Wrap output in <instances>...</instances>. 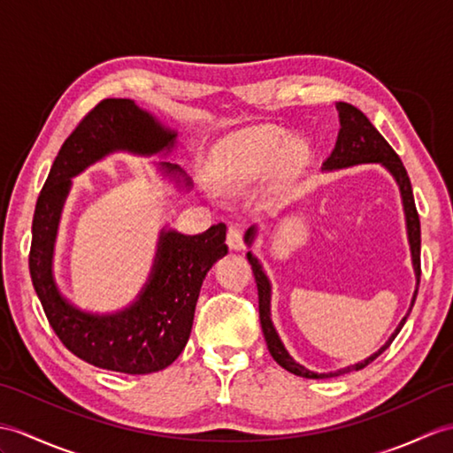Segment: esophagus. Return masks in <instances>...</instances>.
I'll return each instance as SVG.
<instances>
[{
	"label": "esophagus",
	"mask_w": 453,
	"mask_h": 453,
	"mask_svg": "<svg viewBox=\"0 0 453 453\" xmlns=\"http://www.w3.org/2000/svg\"><path fill=\"white\" fill-rule=\"evenodd\" d=\"M226 243L231 250H241L243 249V231H241L237 226H229L227 227V235H226Z\"/></svg>",
	"instance_id": "obj_1"
}]
</instances>
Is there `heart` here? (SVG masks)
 Here are the masks:
<instances>
[{
	"label": "heart",
	"mask_w": 453,
	"mask_h": 453,
	"mask_svg": "<svg viewBox=\"0 0 453 453\" xmlns=\"http://www.w3.org/2000/svg\"><path fill=\"white\" fill-rule=\"evenodd\" d=\"M309 157L301 139L286 136L281 129L262 125L231 134L218 152L214 181L222 191L237 193L265 175L272 165L281 175L297 173Z\"/></svg>",
	"instance_id": "b5f03b06"
}]
</instances>
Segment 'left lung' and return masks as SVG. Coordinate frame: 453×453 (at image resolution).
Here are the masks:
<instances>
[{
    "label": "left lung",
    "instance_id": "left-lung-1",
    "mask_svg": "<svg viewBox=\"0 0 453 453\" xmlns=\"http://www.w3.org/2000/svg\"><path fill=\"white\" fill-rule=\"evenodd\" d=\"M335 108H338V111H340L342 127H340L338 141H335V149L332 150L328 160L324 162V170H338V167L378 162L395 177L399 191H402V198H403L407 235H409V245H411V257H413V266H415L417 286H418V281H420V219H418V212H417L415 198H413V188H411V181H409V175L405 172V165L402 160H399L395 150L390 144H388L384 136L376 131L374 125L369 121V118H366L361 110H357L355 106H351V104H347V102H338L335 104ZM252 237H255V227H250L245 235V241L249 245H250ZM247 258L250 262L252 274H255V281H257L260 326H262V332H265L268 351L272 357H274V361L280 366H283L286 371H289L291 374H297L303 378H332V376H340V374L351 372V371L365 369L366 365L372 363L378 355H382L388 347H390V343L394 342L399 330L403 328L409 312H411V311L407 312V317L399 322L397 330L392 334V338L388 340L386 345H382L374 355H371L369 359L347 366V369H342L338 372H328V374L311 372L304 369V366H301L299 363L293 361L289 353L286 351V347H283V343L280 342L274 326H272V320H270V281H268L265 272H262V266L258 265V260L252 257L250 252H247ZM415 299H417V289H415V296L411 301V309H413Z\"/></svg>",
    "mask_w": 453,
    "mask_h": 453
}]
</instances>
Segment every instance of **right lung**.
<instances>
[{
  "label": "right lung",
  "instance_id": "add662e5",
  "mask_svg": "<svg viewBox=\"0 0 453 453\" xmlns=\"http://www.w3.org/2000/svg\"><path fill=\"white\" fill-rule=\"evenodd\" d=\"M173 142L175 133L164 129L133 100H102L63 142L36 201L28 255L36 296L61 343L98 369L150 374L170 366L191 335L206 272L227 255L226 224L198 235L164 231L150 280L129 309L100 317L75 309L59 296L51 276V252L71 177L110 152L156 154L170 150ZM162 167L167 173H181L173 164Z\"/></svg>",
  "mask_w": 453,
  "mask_h": 453
}]
</instances>
